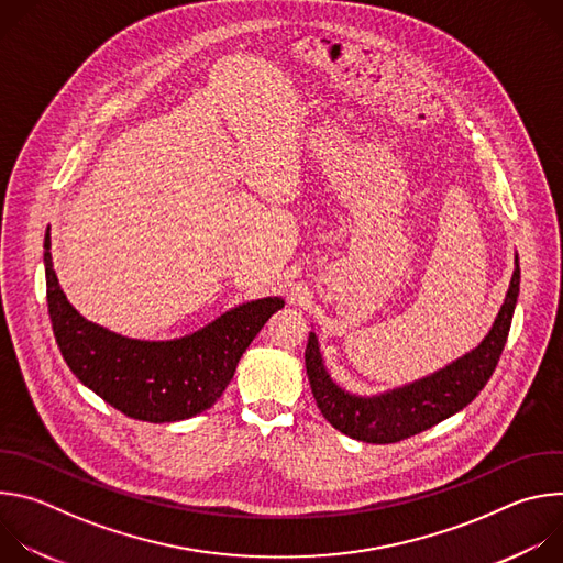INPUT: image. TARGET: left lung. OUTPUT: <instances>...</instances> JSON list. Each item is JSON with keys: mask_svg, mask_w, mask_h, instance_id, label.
<instances>
[{"mask_svg": "<svg viewBox=\"0 0 563 563\" xmlns=\"http://www.w3.org/2000/svg\"><path fill=\"white\" fill-rule=\"evenodd\" d=\"M519 280L515 254L510 287L484 341L445 367L378 394H354L341 387L325 365L316 332H309L305 367L318 410L339 432L365 443L404 441L454 417L484 389L499 363L519 298Z\"/></svg>", "mask_w": 563, "mask_h": 563, "instance_id": "1", "label": "left lung"}]
</instances>
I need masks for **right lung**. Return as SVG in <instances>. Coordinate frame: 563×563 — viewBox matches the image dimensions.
Returning <instances> with one entry per match:
<instances>
[{"label":"right lung","mask_w":563,"mask_h":563,"mask_svg":"<svg viewBox=\"0 0 563 563\" xmlns=\"http://www.w3.org/2000/svg\"><path fill=\"white\" fill-rule=\"evenodd\" d=\"M44 267L53 334L70 372L122 415L148 423L185 421L211 408L240 356L285 307L280 296L247 300L187 336L142 341L87 320L68 302L53 269L51 227Z\"/></svg>","instance_id":"1"}]
</instances>
